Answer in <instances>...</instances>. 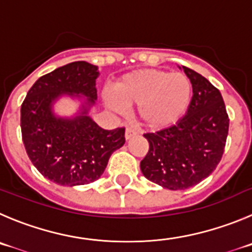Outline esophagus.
<instances>
[{
  "label": "esophagus",
  "instance_id": "34e87169",
  "mask_svg": "<svg viewBox=\"0 0 252 252\" xmlns=\"http://www.w3.org/2000/svg\"><path fill=\"white\" fill-rule=\"evenodd\" d=\"M138 134V131L135 130V129H133V128H128L126 130V139L128 140V139H131V138L133 137H135V135H137Z\"/></svg>",
  "mask_w": 252,
  "mask_h": 252
}]
</instances>
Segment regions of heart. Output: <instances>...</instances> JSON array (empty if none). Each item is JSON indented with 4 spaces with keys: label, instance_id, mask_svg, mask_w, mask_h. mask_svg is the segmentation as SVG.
Segmentation results:
<instances>
[{
    "label": "heart",
    "instance_id": "1",
    "mask_svg": "<svg viewBox=\"0 0 252 252\" xmlns=\"http://www.w3.org/2000/svg\"><path fill=\"white\" fill-rule=\"evenodd\" d=\"M115 98L105 102L114 112L123 104L138 106V117L145 126L160 129L176 123L188 110L191 100V83L183 73L142 69L126 74L115 84Z\"/></svg>",
    "mask_w": 252,
    "mask_h": 252
}]
</instances>
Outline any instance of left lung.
<instances>
[{"label":"left lung","instance_id":"left-lung-1","mask_svg":"<svg viewBox=\"0 0 252 252\" xmlns=\"http://www.w3.org/2000/svg\"><path fill=\"white\" fill-rule=\"evenodd\" d=\"M183 69L192 86L187 114L174 126L144 134L149 150L140 161L148 180L170 190L188 189L208 178L221 160L229 133L220 91L195 70Z\"/></svg>","mask_w":252,"mask_h":252}]
</instances>
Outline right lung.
<instances>
[{
	"mask_svg": "<svg viewBox=\"0 0 252 252\" xmlns=\"http://www.w3.org/2000/svg\"><path fill=\"white\" fill-rule=\"evenodd\" d=\"M98 74L97 65L88 62L68 63L37 79L21 105L28 158L44 178L58 185L74 187L99 179L112 153L126 143V128H100L87 115V108L73 119L52 113V103L63 93L82 94L88 105L93 104Z\"/></svg>",
	"mask_w": 252,
	"mask_h": 252,
	"instance_id": "obj_1",
	"label": "right lung"
}]
</instances>
